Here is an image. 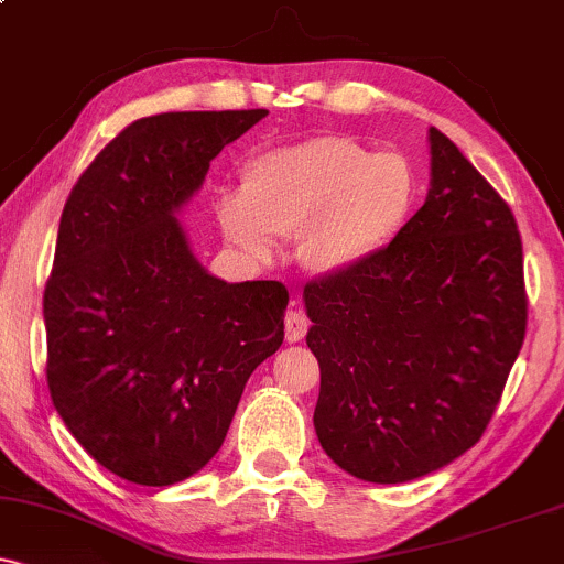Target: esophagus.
Wrapping results in <instances>:
<instances>
[{
	"label": "esophagus",
	"instance_id": "obj_1",
	"mask_svg": "<svg viewBox=\"0 0 564 564\" xmlns=\"http://www.w3.org/2000/svg\"><path fill=\"white\" fill-rule=\"evenodd\" d=\"M283 326H286V339L289 341H300V339H304V334H307L310 321L300 307H291L286 313V321H283Z\"/></svg>",
	"mask_w": 564,
	"mask_h": 564
}]
</instances>
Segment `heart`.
I'll list each match as a JSON object with an SVG mask.
<instances>
[{"instance_id": "obj_1", "label": "heart", "mask_w": 564, "mask_h": 564, "mask_svg": "<svg viewBox=\"0 0 564 564\" xmlns=\"http://www.w3.org/2000/svg\"><path fill=\"white\" fill-rule=\"evenodd\" d=\"M413 193V172L398 153L315 134L246 161L241 193L219 196L215 215L223 236L254 260H270L278 238L300 236L304 268L341 275L394 241Z\"/></svg>"}]
</instances>
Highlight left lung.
Instances as JSON below:
<instances>
[{
	"mask_svg": "<svg viewBox=\"0 0 564 564\" xmlns=\"http://www.w3.org/2000/svg\"><path fill=\"white\" fill-rule=\"evenodd\" d=\"M432 187L381 254L304 286L321 366L315 432L366 482L430 475L482 437L525 341L509 204L430 129Z\"/></svg>",
	"mask_w": 564,
	"mask_h": 564,
	"instance_id": "1",
	"label": "left lung"
}]
</instances>
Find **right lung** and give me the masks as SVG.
I'll return each mask as SVG.
<instances>
[{
    "instance_id": "right-lung-1",
    "label": "right lung",
    "mask_w": 564,
    "mask_h": 564,
    "mask_svg": "<svg viewBox=\"0 0 564 564\" xmlns=\"http://www.w3.org/2000/svg\"><path fill=\"white\" fill-rule=\"evenodd\" d=\"M264 116L132 121L63 206L44 289L47 384L70 435L121 480L161 488L204 469L251 371L283 341L286 286L209 275L174 217Z\"/></svg>"
}]
</instances>
